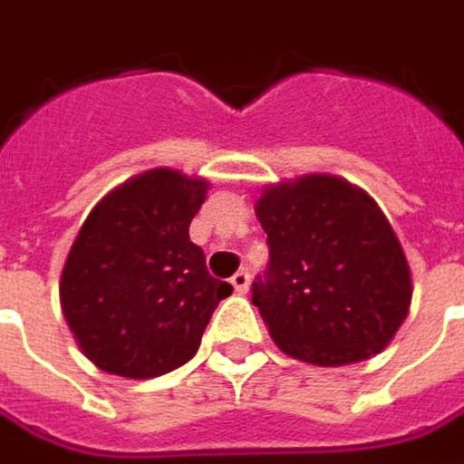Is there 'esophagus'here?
<instances>
[{"label":"esophagus","instance_id":"esophagus-1","mask_svg":"<svg viewBox=\"0 0 464 464\" xmlns=\"http://www.w3.org/2000/svg\"><path fill=\"white\" fill-rule=\"evenodd\" d=\"M248 282H251V276H248V272H244V269L231 276V285L233 289H236V295H246V292H248Z\"/></svg>","mask_w":464,"mask_h":464}]
</instances>
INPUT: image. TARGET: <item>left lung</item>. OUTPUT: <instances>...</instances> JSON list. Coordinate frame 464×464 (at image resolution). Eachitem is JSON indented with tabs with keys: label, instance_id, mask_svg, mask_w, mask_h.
<instances>
[{
	"label": "left lung",
	"instance_id": "8db88e82",
	"mask_svg": "<svg viewBox=\"0 0 464 464\" xmlns=\"http://www.w3.org/2000/svg\"><path fill=\"white\" fill-rule=\"evenodd\" d=\"M254 210L272 261L251 302L276 348L323 368L383 351L414 286L376 200L335 175H302L266 185Z\"/></svg>",
	"mask_w": 464,
	"mask_h": 464
}]
</instances>
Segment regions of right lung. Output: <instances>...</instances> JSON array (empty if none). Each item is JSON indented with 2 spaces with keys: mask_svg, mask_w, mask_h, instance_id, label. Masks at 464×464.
I'll return each mask as SVG.
<instances>
[{
  "mask_svg": "<svg viewBox=\"0 0 464 464\" xmlns=\"http://www.w3.org/2000/svg\"><path fill=\"white\" fill-rule=\"evenodd\" d=\"M208 188L206 178L154 167L106 192L83 220L60 274V307L96 368L141 381L198 353L233 292L190 241Z\"/></svg>",
  "mask_w": 464,
  "mask_h": 464,
  "instance_id": "add662e5",
  "label": "right lung"
}]
</instances>
